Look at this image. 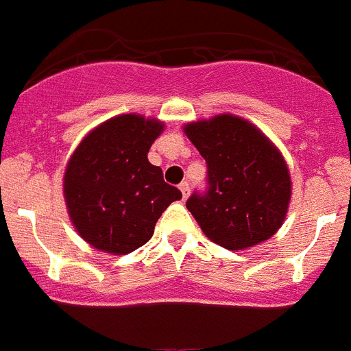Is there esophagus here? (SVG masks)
<instances>
[{"label": "esophagus", "mask_w": 351, "mask_h": 351, "mask_svg": "<svg viewBox=\"0 0 351 351\" xmlns=\"http://www.w3.org/2000/svg\"><path fill=\"white\" fill-rule=\"evenodd\" d=\"M179 190H181L182 198H188V197H190V184H188V182H186V181L179 184Z\"/></svg>", "instance_id": "esophagus-1"}]
</instances>
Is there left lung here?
Listing matches in <instances>:
<instances>
[{
    "mask_svg": "<svg viewBox=\"0 0 351 351\" xmlns=\"http://www.w3.org/2000/svg\"><path fill=\"white\" fill-rule=\"evenodd\" d=\"M207 163L209 188L186 207L204 234L226 250H247L280 230L291 198L283 154L253 123L218 114L182 126Z\"/></svg>",
    "mask_w": 351,
    "mask_h": 351,
    "instance_id": "1",
    "label": "left lung"
}]
</instances>
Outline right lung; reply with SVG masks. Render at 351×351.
Wrapping results in <instances>:
<instances>
[{"instance_id":"obj_1","label":"right lung","mask_w":351,"mask_h":351,"mask_svg":"<svg viewBox=\"0 0 351 351\" xmlns=\"http://www.w3.org/2000/svg\"><path fill=\"white\" fill-rule=\"evenodd\" d=\"M163 128L154 117L121 114L93 128L71 153L64 202L77 234L95 250L126 255L144 246L161 213L182 198L147 160Z\"/></svg>"}]
</instances>
